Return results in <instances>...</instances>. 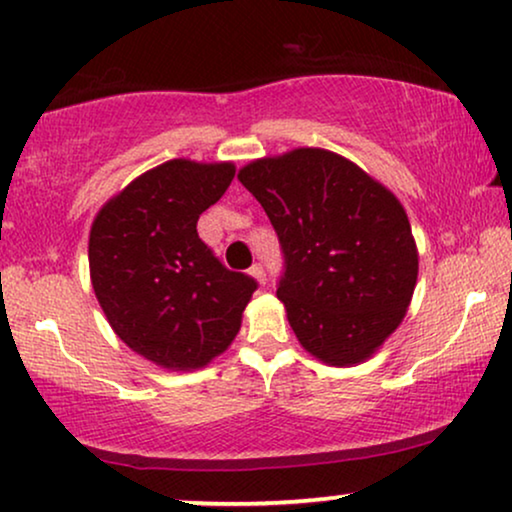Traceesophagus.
<instances>
[{"mask_svg":"<svg viewBox=\"0 0 512 512\" xmlns=\"http://www.w3.org/2000/svg\"><path fill=\"white\" fill-rule=\"evenodd\" d=\"M250 276L252 278H257V283H267V274H264V267H262V264H252V267H250Z\"/></svg>","mask_w":512,"mask_h":512,"instance_id":"obj_1","label":"esophagus"}]
</instances>
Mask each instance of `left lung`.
<instances>
[{"label": "left lung", "mask_w": 512, "mask_h": 512, "mask_svg": "<svg viewBox=\"0 0 512 512\" xmlns=\"http://www.w3.org/2000/svg\"><path fill=\"white\" fill-rule=\"evenodd\" d=\"M285 257L276 295L299 344L349 367L403 323L419 252L403 203L356 163L320 147L264 156L238 170Z\"/></svg>", "instance_id": "1"}]
</instances>
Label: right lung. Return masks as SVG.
Here are the masks:
<instances>
[{
  "label": "right lung",
  "mask_w": 512,
  "mask_h": 512,
  "mask_svg": "<svg viewBox=\"0 0 512 512\" xmlns=\"http://www.w3.org/2000/svg\"><path fill=\"white\" fill-rule=\"evenodd\" d=\"M234 173L229 161H166L135 177L93 220L88 267L107 323L163 370H199L227 351L257 290L255 278L229 271L196 231Z\"/></svg>",
  "instance_id": "add662e5"
}]
</instances>
